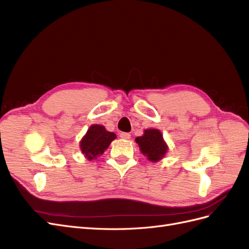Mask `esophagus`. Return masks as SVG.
Wrapping results in <instances>:
<instances>
[{
	"instance_id": "esophagus-1",
	"label": "esophagus",
	"mask_w": 249,
	"mask_h": 249,
	"mask_svg": "<svg viewBox=\"0 0 249 249\" xmlns=\"http://www.w3.org/2000/svg\"><path fill=\"white\" fill-rule=\"evenodd\" d=\"M120 138L129 140L131 138V135L129 133H120Z\"/></svg>"
}]
</instances>
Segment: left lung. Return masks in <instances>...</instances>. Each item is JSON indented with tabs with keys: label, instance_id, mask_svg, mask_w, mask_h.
<instances>
[{
	"label": "left lung",
	"instance_id": "left-lung-1",
	"mask_svg": "<svg viewBox=\"0 0 249 249\" xmlns=\"http://www.w3.org/2000/svg\"><path fill=\"white\" fill-rule=\"evenodd\" d=\"M140 152L144 155L150 162L162 160L168 150L167 143L165 142L163 135L158 129H146L142 136L135 139Z\"/></svg>",
	"mask_w": 249,
	"mask_h": 249
}]
</instances>
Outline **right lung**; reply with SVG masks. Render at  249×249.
I'll list each match as a JSON object with an SVG mask.
<instances>
[{
  "label": "right lung",
  "instance_id": "1",
  "mask_svg": "<svg viewBox=\"0 0 249 249\" xmlns=\"http://www.w3.org/2000/svg\"><path fill=\"white\" fill-rule=\"evenodd\" d=\"M116 135L109 132L102 124H91L80 141L82 154L87 160L91 161L104 154Z\"/></svg>",
  "mask_w": 249,
  "mask_h": 249
}]
</instances>
